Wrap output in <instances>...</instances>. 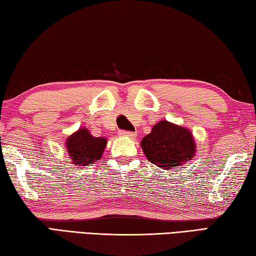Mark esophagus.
Masks as SVG:
<instances>
[{"instance_id": "esophagus-1", "label": "esophagus", "mask_w": 256, "mask_h": 256, "mask_svg": "<svg viewBox=\"0 0 256 256\" xmlns=\"http://www.w3.org/2000/svg\"><path fill=\"white\" fill-rule=\"evenodd\" d=\"M118 134L120 136H128V138H136V136L134 132H130V131H120Z\"/></svg>"}]
</instances>
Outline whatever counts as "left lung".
<instances>
[{"label": "left lung", "mask_w": 256, "mask_h": 256, "mask_svg": "<svg viewBox=\"0 0 256 256\" xmlns=\"http://www.w3.org/2000/svg\"><path fill=\"white\" fill-rule=\"evenodd\" d=\"M146 157L162 170L180 166L196 154L194 138L188 128L160 120L141 141Z\"/></svg>", "instance_id": "8db88e82"}]
</instances>
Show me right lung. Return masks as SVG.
Instances as JSON below:
<instances>
[{"label":"right lung","mask_w":256,"mask_h":256,"mask_svg":"<svg viewBox=\"0 0 256 256\" xmlns=\"http://www.w3.org/2000/svg\"><path fill=\"white\" fill-rule=\"evenodd\" d=\"M106 142V138H94L86 128H80L79 131L68 136L66 148L73 164L86 166L97 162L102 157Z\"/></svg>","instance_id":"obj_1"}]
</instances>
